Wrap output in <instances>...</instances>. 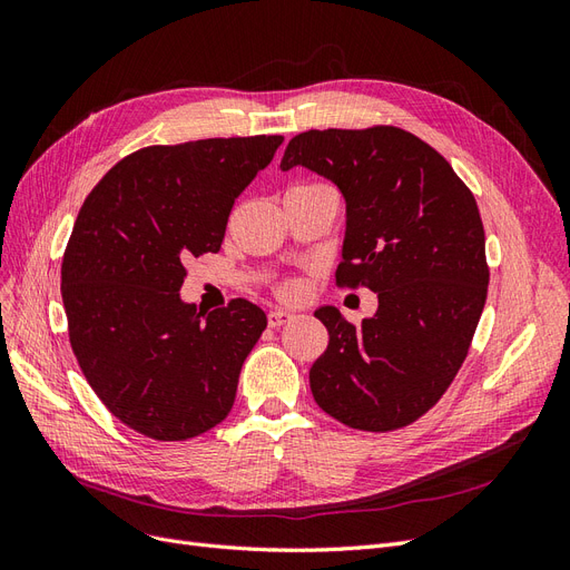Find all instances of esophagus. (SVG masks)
<instances>
[{
    "mask_svg": "<svg viewBox=\"0 0 570 570\" xmlns=\"http://www.w3.org/2000/svg\"><path fill=\"white\" fill-rule=\"evenodd\" d=\"M292 318H295V314L283 312V308H273V312H268V325L271 327H281V325L289 323Z\"/></svg>",
    "mask_w": 570,
    "mask_h": 570,
    "instance_id": "1",
    "label": "esophagus"
}]
</instances>
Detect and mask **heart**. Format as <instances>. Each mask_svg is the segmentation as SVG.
I'll return each mask as SVG.
<instances>
[{"label":"heart","mask_w":570,"mask_h":570,"mask_svg":"<svg viewBox=\"0 0 570 570\" xmlns=\"http://www.w3.org/2000/svg\"><path fill=\"white\" fill-rule=\"evenodd\" d=\"M278 295H281V297H295V295H297V283L283 281V283L278 285Z\"/></svg>","instance_id":"obj_1"}]
</instances>
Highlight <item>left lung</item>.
Returning a JSON list of instances; mask_svg holds the SVG:
<instances>
[{
  "instance_id": "1",
  "label": "left lung",
  "mask_w": 570,
  "mask_h": 570,
  "mask_svg": "<svg viewBox=\"0 0 570 570\" xmlns=\"http://www.w3.org/2000/svg\"><path fill=\"white\" fill-rule=\"evenodd\" d=\"M306 166L347 199L340 287L377 292L375 318H316L327 350L308 371L316 404L366 433L419 421L469 356L488 299L485 228L475 197L440 151L394 126L306 130L283 170Z\"/></svg>"
}]
</instances>
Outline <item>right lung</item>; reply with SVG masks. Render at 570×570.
Wrapping results in <instances>:
<instances>
[{
  "mask_svg": "<svg viewBox=\"0 0 570 570\" xmlns=\"http://www.w3.org/2000/svg\"><path fill=\"white\" fill-rule=\"evenodd\" d=\"M283 135L151 145L120 159L80 214L61 262L68 340L114 416L161 442L228 416L266 314L233 299L202 316L180 302L187 258L218 252L237 195Z\"/></svg>",
  "mask_w": 570,
  "mask_h": 570,
  "instance_id": "right-lung-1",
  "label": "right lung"
}]
</instances>
